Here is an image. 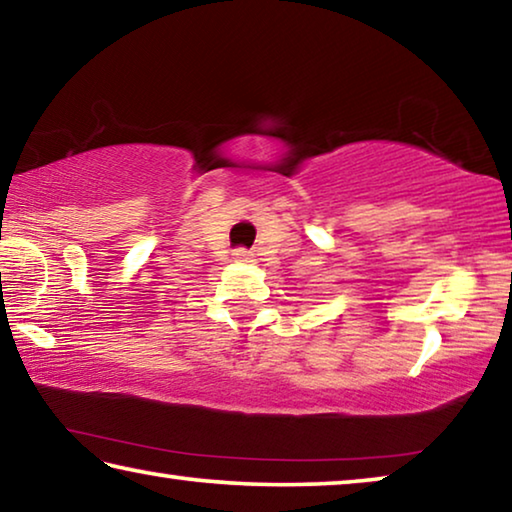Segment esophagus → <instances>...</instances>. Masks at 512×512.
<instances>
[{"instance_id": "obj_1", "label": "esophagus", "mask_w": 512, "mask_h": 512, "mask_svg": "<svg viewBox=\"0 0 512 512\" xmlns=\"http://www.w3.org/2000/svg\"><path fill=\"white\" fill-rule=\"evenodd\" d=\"M235 259H237V262H250V259H253V255H250L246 248H237L235 250Z\"/></svg>"}]
</instances>
